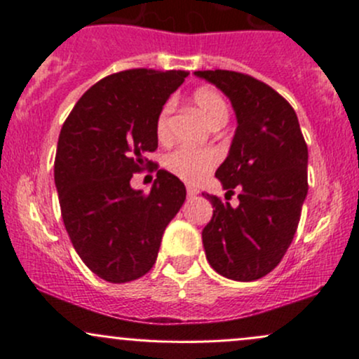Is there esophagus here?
<instances>
[{"mask_svg": "<svg viewBox=\"0 0 359 359\" xmlns=\"http://www.w3.org/2000/svg\"><path fill=\"white\" fill-rule=\"evenodd\" d=\"M198 194V189L193 186H187V198H194Z\"/></svg>", "mask_w": 359, "mask_h": 359, "instance_id": "esophagus-1", "label": "esophagus"}]
</instances>
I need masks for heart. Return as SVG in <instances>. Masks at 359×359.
I'll list each match as a JSON object with an SVG mask.
<instances>
[{
	"mask_svg": "<svg viewBox=\"0 0 359 359\" xmlns=\"http://www.w3.org/2000/svg\"><path fill=\"white\" fill-rule=\"evenodd\" d=\"M193 106L198 114L208 123L212 128L224 126L229 118V106L217 90L200 88L193 93ZM173 100H168L159 111L156 118V137L158 140L165 142L170 137V116L173 112ZM215 151L212 149H189V147H179V149L168 153L163 159V165L179 179L186 182H198L203 177L208 175L217 165Z\"/></svg>",
	"mask_w": 359,
	"mask_h": 359,
	"instance_id": "heart-1",
	"label": "heart"
}]
</instances>
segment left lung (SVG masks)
Returning a JSON list of instances; mask_svg holds the SVG:
<instances>
[{
    "mask_svg": "<svg viewBox=\"0 0 359 359\" xmlns=\"http://www.w3.org/2000/svg\"><path fill=\"white\" fill-rule=\"evenodd\" d=\"M231 100L236 132L217 168L231 206L203 193L213 217L203 229L210 266L234 281L269 274L290 247L307 196V146L290 104L269 85L234 71H196Z\"/></svg>",
    "mask_w": 359,
    "mask_h": 359,
    "instance_id": "left-lung-1",
    "label": "left lung"
}]
</instances>
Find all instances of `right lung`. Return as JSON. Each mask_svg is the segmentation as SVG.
Segmentation results:
<instances>
[{"instance_id": "add662e5", "label": "right lung", "mask_w": 359, "mask_h": 359, "mask_svg": "<svg viewBox=\"0 0 359 359\" xmlns=\"http://www.w3.org/2000/svg\"><path fill=\"white\" fill-rule=\"evenodd\" d=\"M186 71L130 69L86 90L57 144L55 187L71 243L92 273L126 283L149 273L163 233L186 200L184 184L158 170L149 194L130 179L158 147L156 118Z\"/></svg>"}]
</instances>
